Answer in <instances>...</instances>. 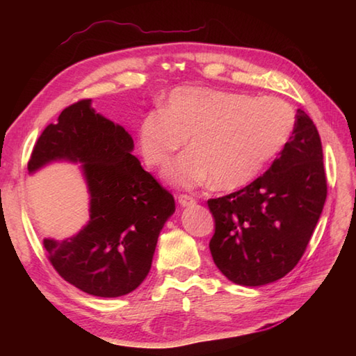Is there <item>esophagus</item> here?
<instances>
[{"label":"esophagus","instance_id":"obj_1","mask_svg":"<svg viewBox=\"0 0 356 356\" xmlns=\"http://www.w3.org/2000/svg\"><path fill=\"white\" fill-rule=\"evenodd\" d=\"M177 200L180 203V207H184V208L195 205V199H193L191 195H186V194H180L179 197H177Z\"/></svg>","mask_w":356,"mask_h":356}]
</instances>
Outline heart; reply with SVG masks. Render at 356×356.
I'll return each instance as SVG.
<instances>
[{
	"mask_svg": "<svg viewBox=\"0 0 356 356\" xmlns=\"http://www.w3.org/2000/svg\"><path fill=\"white\" fill-rule=\"evenodd\" d=\"M295 115L274 96L251 97L209 87H180L166 97L163 110L142 118L138 143L153 168L170 163V184L194 188L213 180L218 190H236L254 180L289 140Z\"/></svg>",
	"mask_w": 356,
	"mask_h": 356,
	"instance_id": "1",
	"label": "heart"
}]
</instances>
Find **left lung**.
<instances>
[{
  "instance_id": "8db88e82",
  "label": "left lung",
  "mask_w": 356,
  "mask_h": 356,
  "mask_svg": "<svg viewBox=\"0 0 356 356\" xmlns=\"http://www.w3.org/2000/svg\"><path fill=\"white\" fill-rule=\"evenodd\" d=\"M293 131L269 170L208 207L216 220L209 251L232 283L263 286L303 257L327 195L323 148L312 119L298 108Z\"/></svg>"
}]
</instances>
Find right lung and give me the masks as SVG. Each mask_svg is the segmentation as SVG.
<instances>
[{"label": "right lung", "instance_id": "1", "mask_svg": "<svg viewBox=\"0 0 356 356\" xmlns=\"http://www.w3.org/2000/svg\"><path fill=\"white\" fill-rule=\"evenodd\" d=\"M133 149L125 128L84 99L45 128L29 162L30 174L53 162L81 165L88 222L69 238L42 243L58 274L95 297H122L147 278L159 234L176 211L172 195L142 168Z\"/></svg>", "mask_w": 356, "mask_h": 356}]
</instances>
